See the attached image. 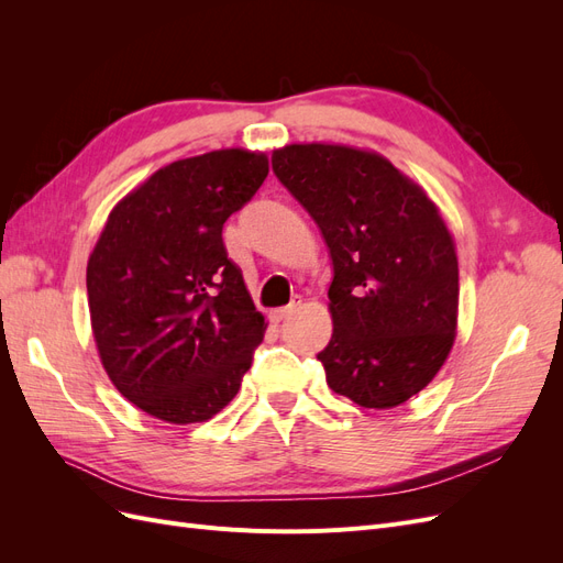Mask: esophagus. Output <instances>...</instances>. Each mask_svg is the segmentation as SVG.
<instances>
[{
  "instance_id": "34e87169",
  "label": "esophagus",
  "mask_w": 563,
  "mask_h": 563,
  "mask_svg": "<svg viewBox=\"0 0 563 563\" xmlns=\"http://www.w3.org/2000/svg\"><path fill=\"white\" fill-rule=\"evenodd\" d=\"M298 308H300V300L288 302V305H284V308H279V310L272 312V319H275V321H284L286 317H291V314H294Z\"/></svg>"
}]
</instances>
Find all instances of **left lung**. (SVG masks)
Returning a JSON list of instances; mask_svg holds the SVG:
<instances>
[{
    "label": "left lung",
    "mask_w": 563,
    "mask_h": 563,
    "mask_svg": "<svg viewBox=\"0 0 563 563\" xmlns=\"http://www.w3.org/2000/svg\"><path fill=\"white\" fill-rule=\"evenodd\" d=\"M272 172L329 246L333 335L317 360L335 391L395 408L437 376L457 327V255L434 201L376 152L286 145Z\"/></svg>",
    "instance_id": "8db88e82"
}]
</instances>
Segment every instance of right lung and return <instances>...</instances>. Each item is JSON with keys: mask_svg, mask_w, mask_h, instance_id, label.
I'll return each instance as SVG.
<instances>
[{"mask_svg": "<svg viewBox=\"0 0 563 563\" xmlns=\"http://www.w3.org/2000/svg\"><path fill=\"white\" fill-rule=\"evenodd\" d=\"M267 172L265 152L213 150L159 168L108 216L87 265L91 329L110 380L147 416L203 422L240 391L265 317L223 225Z\"/></svg>", "mask_w": 563, "mask_h": 563, "instance_id": "1", "label": "right lung"}]
</instances>
